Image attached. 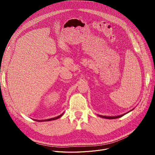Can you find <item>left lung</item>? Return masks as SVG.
Here are the masks:
<instances>
[{
  "mask_svg": "<svg viewBox=\"0 0 155 155\" xmlns=\"http://www.w3.org/2000/svg\"><path fill=\"white\" fill-rule=\"evenodd\" d=\"M124 114L118 116H114V117H109V116H99L101 117H103V118H105V119H117V118H119L122 116H123Z\"/></svg>",
  "mask_w": 155,
  "mask_h": 155,
  "instance_id": "1",
  "label": "left lung"
}]
</instances>
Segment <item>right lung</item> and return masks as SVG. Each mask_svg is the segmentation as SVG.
Masks as SVG:
<instances>
[{
    "mask_svg": "<svg viewBox=\"0 0 155 155\" xmlns=\"http://www.w3.org/2000/svg\"><path fill=\"white\" fill-rule=\"evenodd\" d=\"M63 114H61V115H60L59 116H57V117H53V118H51V119H46V120H38V121H49V120H55V119H58V118H60V117H61L62 116V115Z\"/></svg>",
    "mask_w": 155,
    "mask_h": 155,
    "instance_id": "obj_1",
    "label": "right lung"
}]
</instances>
